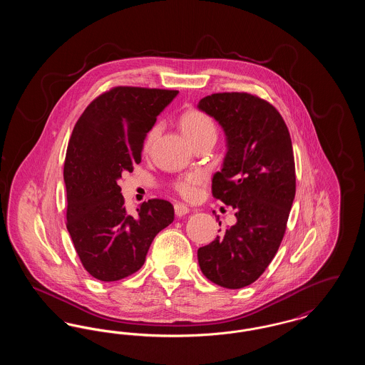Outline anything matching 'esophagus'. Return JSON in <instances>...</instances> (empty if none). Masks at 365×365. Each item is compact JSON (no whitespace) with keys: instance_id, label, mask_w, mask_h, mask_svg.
Instances as JSON below:
<instances>
[{"instance_id":"34e87169","label":"esophagus","mask_w":365,"mask_h":365,"mask_svg":"<svg viewBox=\"0 0 365 365\" xmlns=\"http://www.w3.org/2000/svg\"><path fill=\"white\" fill-rule=\"evenodd\" d=\"M175 215L176 216H179V217H182V216H185V215H187L189 213V210L190 209L187 208L185 204H175Z\"/></svg>"}]
</instances>
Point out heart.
Segmentation results:
<instances>
[{
	"mask_svg": "<svg viewBox=\"0 0 365 365\" xmlns=\"http://www.w3.org/2000/svg\"><path fill=\"white\" fill-rule=\"evenodd\" d=\"M180 127L192 143H197L202 139L216 138V124L212 120V118L204 110H200L195 108L183 112V115L180 116ZM158 133H160V124H155L145 137L143 140L145 149H149L153 145ZM202 182H204V178L200 173L183 175L175 180V190L182 198L194 201L200 195Z\"/></svg>",
	"mask_w": 365,
	"mask_h": 365,
	"instance_id": "1",
	"label": "heart"
}]
</instances>
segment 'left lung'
<instances>
[{
  "mask_svg": "<svg viewBox=\"0 0 365 365\" xmlns=\"http://www.w3.org/2000/svg\"><path fill=\"white\" fill-rule=\"evenodd\" d=\"M198 108L226 133L227 155L213 175L212 194L237 217L223 235L198 249V262L210 282L242 289L260 278L286 232L295 195L292 138L278 109L255 94L215 93Z\"/></svg>",
  "mask_w": 365,
  "mask_h": 365,
  "instance_id": "1",
  "label": "left lung"
}]
</instances>
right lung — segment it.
Listing matches in <instances>:
<instances>
[{
	"label": "right lung",
	"instance_id": "obj_1",
	"mask_svg": "<svg viewBox=\"0 0 365 365\" xmlns=\"http://www.w3.org/2000/svg\"><path fill=\"white\" fill-rule=\"evenodd\" d=\"M178 90L116 86L94 98L72 130L64 163L67 230L93 278L115 282L137 272L157 234L174 222L160 198L127 212L118 179L140 163L148 131Z\"/></svg>",
	"mask_w": 365,
	"mask_h": 365
}]
</instances>
